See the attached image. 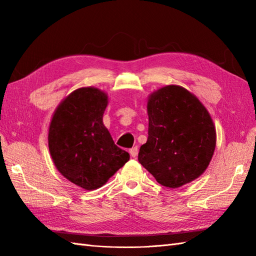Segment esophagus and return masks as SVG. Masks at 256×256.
Wrapping results in <instances>:
<instances>
[{"label": "esophagus", "instance_id": "obj_1", "mask_svg": "<svg viewBox=\"0 0 256 256\" xmlns=\"http://www.w3.org/2000/svg\"><path fill=\"white\" fill-rule=\"evenodd\" d=\"M128 152H130V155H131V156L133 157V158H135V157L138 156V146H134V148H132Z\"/></svg>", "mask_w": 256, "mask_h": 256}]
</instances>
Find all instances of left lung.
I'll return each instance as SVG.
<instances>
[{
	"instance_id": "obj_1",
	"label": "left lung",
	"mask_w": 256,
	"mask_h": 256,
	"mask_svg": "<svg viewBox=\"0 0 256 256\" xmlns=\"http://www.w3.org/2000/svg\"><path fill=\"white\" fill-rule=\"evenodd\" d=\"M148 138L138 162L165 187L178 188L202 174L214 155L216 128L194 94L167 86L148 102Z\"/></svg>"
}]
</instances>
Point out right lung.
Returning a JSON list of instances; mask_svg holds the SVG:
<instances>
[{
    "label": "right lung",
    "instance_id": "1",
    "mask_svg": "<svg viewBox=\"0 0 256 256\" xmlns=\"http://www.w3.org/2000/svg\"><path fill=\"white\" fill-rule=\"evenodd\" d=\"M106 106L104 92L80 88L60 103L50 122L48 145L55 166L86 190L103 186L130 160L103 125Z\"/></svg>",
    "mask_w": 256,
    "mask_h": 256
}]
</instances>
